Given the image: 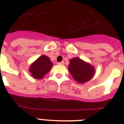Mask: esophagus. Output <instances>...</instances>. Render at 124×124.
I'll list each match as a JSON object with an SVG mask.
<instances>
[{"instance_id": "1", "label": "esophagus", "mask_w": 124, "mask_h": 124, "mask_svg": "<svg viewBox=\"0 0 124 124\" xmlns=\"http://www.w3.org/2000/svg\"><path fill=\"white\" fill-rule=\"evenodd\" d=\"M57 64H58V65H61V66H63V65L64 64V61H62V62H58V63H57Z\"/></svg>"}]
</instances>
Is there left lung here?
Wrapping results in <instances>:
<instances>
[{"instance_id":"8db88e82","label":"left lung","mask_w":124,"mask_h":124,"mask_svg":"<svg viewBox=\"0 0 124 124\" xmlns=\"http://www.w3.org/2000/svg\"><path fill=\"white\" fill-rule=\"evenodd\" d=\"M68 70L74 79L81 84L89 80L94 73L93 66L77 57L71 59Z\"/></svg>"}]
</instances>
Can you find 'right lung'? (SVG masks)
I'll return each mask as SVG.
<instances>
[{
  "instance_id": "right-lung-1",
  "label": "right lung",
  "mask_w": 124,
  "mask_h": 124,
  "mask_svg": "<svg viewBox=\"0 0 124 124\" xmlns=\"http://www.w3.org/2000/svg\"><path fill=\"white\" fill-rule=\"evenodd\" d=\"M53 66L52 62L47 56H40L30 68V72L31 76L36 79H41L47 73Z\"/></svg>"
}]
</instances>
